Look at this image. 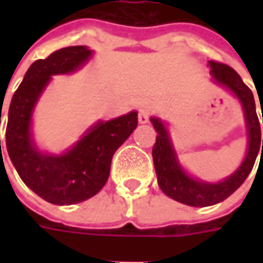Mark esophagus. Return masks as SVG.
I'll use <instances>...</instances> for the list:
<instances>
[{
	"label": "esophagus",
	"mask_w": 263,
	"mask_h": 263,
	"mask_svg": "<svg viewBox=\"0 0 263 263\" xmlns=\"http://www.w3.org/2000/svg\"><path fill=\"white\" fill-rule=\"evenodd\" d=\"M137 120H139V123H140V124H145V123L149 121V111H147L146 108H140V109H139Z\"/></svg>",
	"instance_id": "34e87169"
}]
</instances>
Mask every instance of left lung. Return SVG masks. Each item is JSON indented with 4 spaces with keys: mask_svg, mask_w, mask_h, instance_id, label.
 Instances as JSON below:
<instances>
[{
    "mask_svg": "<svg viewBox=\"0 0 263 263\" xmlns=\"http://www.w3.org/2000/svg\"><path fill=\"white\" fill-rule=\"evenodd\" d=\"M209 66L212 68V76L214 80L219 85L228 87L234 95L237 96L245 109V117L248 123V135H249V149L248 155L245 158L243 164L240 165L237 171L230 176L227 180L221 183H203L189 177L181 170L178 161H177L176 152L170 143L168 133L164 124L158 120L152 118L154 128L158 133L155 145L152 149V158H154V165L158 176V184L161 190L174 199L177 202H181L189 206H209L215 205L218 202H222L230 195H233L238 187L245 183V180L250 174L252 168L255 165L256 157L260 152L263 154V140H260V124H259L258 114H256V105H255V98L252 90L249 89L241 77L238 76L237 71L231 68L227 64L218 63V61H209ZM262 123H263V111H262ZM262 151H260V146Z\"/></svg>",
    "mask_w": 263,
    "mask_h": 263,
    "instance_id": "obj_1",
    "label": "left lung"
}]
</instances>
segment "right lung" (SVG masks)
Instances as JSON below:
<instances>
[{
  "label": "right lung",
  "mask_w": 263,
  "mask_h": 263,
  "mask_svg": "<svg viewBox=\"0 0 263 263\" xmlns=\"http://www.w3.org/2000/svg\"><path fill=\"white\" fill-rule=\"evenodd\" d=\"M90 54L86 46H67L45 60H36L26 71L8 109L5 145L10 159L26 186L54 205H73L95 196L105 186L116 151L137 126V112L133 111L98 123L64 155H42L33 147L30 116L41 92L51 76L76 70Z\"/></svg>",
  "instance_id": "1"
}]
</instances>
